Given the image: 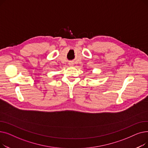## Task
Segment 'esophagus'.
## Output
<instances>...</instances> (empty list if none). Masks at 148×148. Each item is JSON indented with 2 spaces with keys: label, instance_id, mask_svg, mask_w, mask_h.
Wrapping results in <instances>:
<instances>
[{
  "label": "esophagus",
  "instance_id": "1",
  "mask_svg": "<svg viewBox=\"0 0 148 148\" xmlns=\"http://www.w3.org/2000/svg\"><path fill=\"white\" fill-rule=\"evenodd\" d=\"M68 64H69V66H73V65H74V63H73V62L71 61V62H69V63H68Z\"/></svg>",
  "mask_w": 148,
  "mask_h": 148
}]
</instances>
